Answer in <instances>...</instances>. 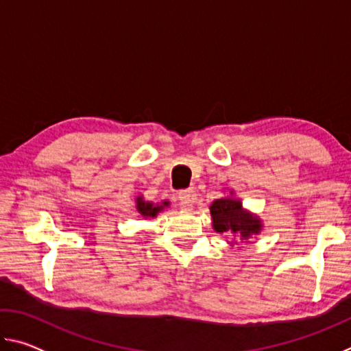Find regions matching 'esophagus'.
I'll list each match as a JSON object with an SVG mask.
<instances>
[{"label": "esophagus", "mask_w": 351, "mask_h": 351, "mask_svg": "<svg viewBox=\"0 0 351 351\" xmlns=\"http://www.w3.org/2000/svg\"><path fill=\"white\" fill-rule=\"evenodd\" d=\"M178 201H180L182 209H190L195 201H197V193H195L192 189L181 190V192L178 193Z\"/></svg>", "instance_id": "obj_1"}]
</instances>
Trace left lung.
I'll return each instance as SVG.
<instances>
[{"label": "left lung", "mask_w": 351, "mask_h": 351, "mask_svg": "<svg viewBox=\"0 0 351 351\" xmlns=\"http://www.w3.org/2000/svg\"><path fill=\"white\" fill-rule=\"evenodd\" d=\"M213 229L217 232H229L239 235L241 240L260 232V219L249 215L241 209L239 199H217L210 206Z\"/></svg>", "instance_id": "1"}]
</instances>
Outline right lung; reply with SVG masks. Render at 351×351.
<instances>
[{"mask_svg":"<svg viewBox=\"0 0 351 351\" xmlns=\"http://www.w3.org/2000/svg\"><path fill=\"white\" fill-rule=\"evenodd\" d=\"M165 206H167V203H164ZM164 206H158V207H154L153 204H150V203H144V201H142L141 198H138V210L141 212V215H144V217H154V215H158V212L162 209Z\"/></svg>","mask_w":351,"mask_h":351,"instance_id":"right-lung-1","label":"right lung"}]
</instances>
